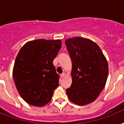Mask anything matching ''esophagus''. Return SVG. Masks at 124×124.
I'll return each instance as SVG.
<instances>
[{
    "mask_svg": "<svg viewBox=\"0 0 124 124\" xmlns=\"http://www.w3.org/2000/svg\"><path fill=\"white\" fill-rule=\"evenodd\" d=\"M65 75H65V73H62L61 75H60V77H61V78H63L65 77Z\"/></svg>",
    "mask_w": 124,
    "mask_h": 124,
    "instance_id": "34e87169",
    "label": "esophagus"
}]
</instances>
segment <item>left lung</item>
<instances>
[{
	"label": "left lung",
	"instance_id": "8db88e82",
	"mask_svg": "<svg viewBox=\"0 0 124 124\" xmlns=\"http://www.w3.org/2000/svg\"><path fill=\"white\" fill-rule=\"evenodd\" d=\"M72 61V84L68 98L78 106L90 104L105 87L108 64L100 47L92 40L77 37L65 41Z\"/></svg>",
	"mask_w": 124,
	"mask_h": 124
}]
</instances>
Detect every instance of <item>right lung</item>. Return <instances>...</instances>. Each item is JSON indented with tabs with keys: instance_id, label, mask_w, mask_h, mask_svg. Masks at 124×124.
I'll use <instances>...</instances> for the list:
<instances>
[{
	"instance_id": "add662e5",
	"label": "right lung",
	"mask_w": 124,
	"mask_h": 124,
	"mask_svg": "<svg viewBox=\"0 0 124 124\" xmlns=\"http://www.w3.org/2000/svg\"><path fill=\"white\" fill-rule=\"evenodd\" d=\"M61 45L60 40L38 39L28 42L19 51L13 77L18 93L28 104L42 107L51 100L59 85L53 61Z\"/></svg>"
}]
</instances>
